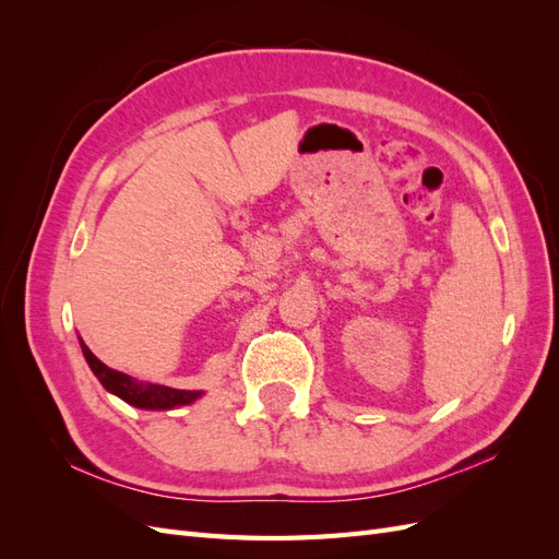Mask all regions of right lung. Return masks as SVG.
<instances>
[{
    "label": "right lung",
    "instance_id": "add662e5",
    "mask_svg": "<svg viewBox=\"0 0 559 559\" xmlns=\"http://www.w3.org/2000/svg\"><path fill=\"white\" fill-rule=\"evenodd\" d=\"M79 345H81L83 357H86V361L93 370V376L99 380V384H103L109 394L134 405V408L173 411V408H181V405H189L202 396V392H191V389H173L165 384H151V382L134 380V378L121 373V370H114V368L105 366L86 347V343H83L81 337H79Z\"/></svg>",
    "mask_w": 559,
    "mask_h": 559
}]
</instances>
